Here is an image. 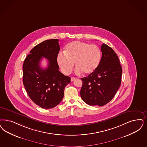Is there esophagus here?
<instances>
[{
  "label": "esophagus",
  "mask_w": 147,
  "mask_h": 147,
  "mask_svg": "<svg viewBox=\"0 0 147 147\" xmlns=\"http://www.w3.org/2000/svg\"><path fill=\"white\" fill-rule=\"evenodd\" d=\"M76 78H73V77H71V81L72 82V81H74V80H76Z\"/></svg>",
  "instance_id": "obj_1"
}]
</instances>
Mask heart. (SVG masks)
<instances>
[{
	"label": "heart",
	"mask_w": 147,
	"mask_h": 147,
	"mask_svg": "<svg viewBox=\"0 0 147 147\" xmlns=\"http://www.w3.org/2000/svg\"><path fill=\"white\" fill-rule=\"evenodd\" d=\"M101 59L99 48L95 45H90L81 41H73L66 45L64 54L60 53L57 62L62 71L66 75L70 74L74 66L76 74L82 72L90 74L96 70Z\"/></svg>",
	"instance_id": "1"
}]
</instances>
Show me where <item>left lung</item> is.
Masks as SVG:
<instances>
[{"instance_id":"left-lung-1","label":"left lung","mask_w":147,"mask_h":147,"mask_svg":"<svg viewBox=\"0 0 147 147\" xmlns=\"http://www.w3.org/2000/svg\"><path fill=\"white\" fill-rule=\"evenodd\" d=\"M101 51V60L96 70L81 78V98L91 106L102 107L111 101L121 84L122 69L118 56L104 43Z\"/></svg>"}]
</instances>
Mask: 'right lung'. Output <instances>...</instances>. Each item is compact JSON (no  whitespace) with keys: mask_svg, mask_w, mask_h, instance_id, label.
I'll use <instances>...</instances> for the list:
<instances>
[{"mask_svg":"<svg viewBox=\"0 0 147 147\" xmlns=\"http://www.w3.org/2000/svg\"><path fill=\"white\" fill-rule=\"evenodd\" d=\"M58 39L45 40L32 48L23 66V82L32 101L43 109H51L62 100L71 78L59 71L57 56L60 51ZM49 61L46 69L40 66L42 57Z\"/></svg>","mask_w":147,"mask_h":147,"instance_id":"right-lung-1","label":"right lung"}]
</instances>
